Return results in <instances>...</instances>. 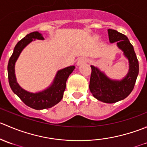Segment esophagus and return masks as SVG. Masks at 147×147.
I'll use <instances>...</instances> for the list:
<instances>
[{
	"mask_svg": "<svg viewBox=\"0 0 147 147\" xmlns=\"http://www.w3.org/2000/svg\"><path fill=\"white\" fill-rule=\"evenodd\" d=\"M87 60H87V59L86 58V57H81V58H80L79 60H78V63H77V65H80L82 64V63L87 62Z\"/></svg>",
	"mask_w": 147,
	"mask_h": 147,
	"instance_id": "1",
	"label": "esophagus"
}]
</instances>
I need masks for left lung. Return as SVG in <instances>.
Instances as JSON below:
<instances>
[{
	"mask_svg": "<svg viewBox=\"0 0 147 147\" xmlns=\"http://www.w3.org/2000/svg\"><path fill=\"white\" fill-rule=\"evenodd\" d=\"M108 35L109 42L111 43L117 42L118 47L128 59L129 72L121 80H111L97 67L91 65L89 87L92 95L100 101L115 103L125 99L134 89L139 74V62L134 47L126 35L112 29H108Z\"/></svg>",
	"mask_w": 147,
	"mask_h": 147,
	"instance_id": "left-lung-1",
	"label": "left lung"
}]
</instances>
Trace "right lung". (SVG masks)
Listing matches in <instances>:
<instances>
[{
	"label": "right lung",
	"mask_w": 147,
	"mask_h": 147,
	"mask_svg": "<svg viewBox=\"0 0 147 147\" xmlns=\"http://www.w3.org/2000/svg\"><path fill=\"white\" fill-rule=\"evenodd\" d=\"M35 39L44 40V38L42 34L35 31L28 34L25 38L16 44L8 62V75L10 87L13 92L27 106L32 109L40 110L48 109L60 102V100L63 99V93L66 87L67 80L69 75L75 69V67H67L64 69L57 71L51 85L43 91L32 93L25 90L19 85L16 80L15 75V65L22 50L32 40H35Z\"/></svg>",
	"instance_id": "add662e5"
}]
</instances>
